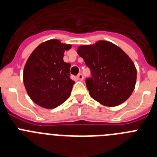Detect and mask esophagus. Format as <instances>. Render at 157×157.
Returning <instances> with one entry per match:
<instances>
[{
  "label": "esophagus",
  "instance_id": "obj_1",
  "mask_svg": "<svg viewBox=\"0 0 157 157\" xmlns=\"http://www.w3.org/2000/svg\"><path fill=\"white\" fill-rule=\"evenodd\" d=\"M77 78H78V79L79 80V81H82V80H83V75H82V74H81V73H79V74L78 75Z\"/></svg>",
  "mask_w": 157,
  "mask_h": 157
}]
</instances>
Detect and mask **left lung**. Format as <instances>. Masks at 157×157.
<instances>
[{
  "label": "left lung",
  "instance_id": "left-lung-1",
  "mask_svg": "<svg viewBox=\"0 0 157 157\" xmlns=\"http://www.w3.org/2000/svg\"><path fill=\"white\" fill-rule=\"evenodd\" d=\"M78 54L90 69L92 77L86 79L93 99L109 107L120 105L134 91L137 70L133 61L120 47L107 41L82 45Z\"/></svg>",
  "mask_w": 157,
  "mask_h": 157
}]
</instances>
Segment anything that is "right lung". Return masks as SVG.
I'll list each match as a JSON object with an SVG mask.
<instances>
[{
    "label": "right lung",
    "mask_w": 157,
    "mask_h": 157,
    "mask_svg": "<svg viewBox=\"0 0 157 157\" xmlns=\"http://www.w3.org/2000/svg\"><path fill=\"white\" fill-rule=\"evenodd\" d=\"M71 48L59 40L41 43L30 54L23 71V83L34 103L54 109L70 97L75 82L70 78L69 63L63 61L65 50Z\"/></svg>",
    "instance_id": "obj_1"
}]
</instances>
